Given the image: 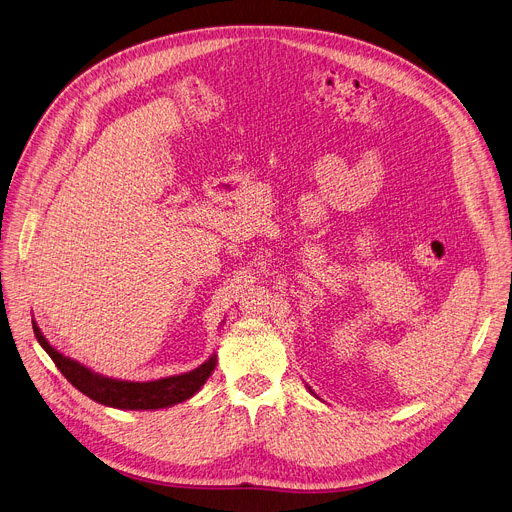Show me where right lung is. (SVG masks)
<instances>
[{
    "instance_id": "add662e5",
    "label": "right lung",
    "mask_w": 512,
    "mask_h": 512,
    "mask_svg": "<svg viewBox=\"0 0 512 512\" xmlns=\"http://www.w3.org/2000/svg\"><path fill=\"white\" fill-rule=\"evenodd\" d=\"M32 329H34V335H37V342L51 356V360L55 362V366L61 370V374L67 381H70L78 391H82L86 397L94 399L96 403L117 407V410H160V407L183 403L189 397H193L203 387V383L210 379V374L214 372L218 362V356L212 354L197 368L183 374H173V377H164V379L146 381V383L121 381V379L102 377V374L90 370L78 360L57 352L47 342V337L34 321H32Z\"/></svg>"
}]
</instances>
